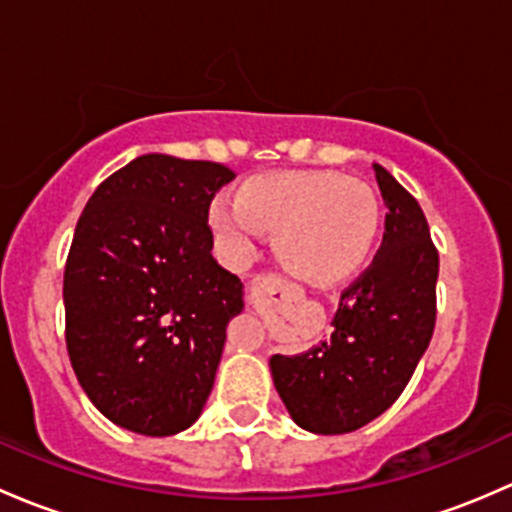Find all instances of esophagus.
I'll use <instances>...</instances> for the list:
<instances>
[{"label": "esophagus", "instance_id": "esophagus-1", "mask_svg": "<svg viewBox=\"0 0 512 512\" xmlns=\"http://www.w3.org/2000/svg\"><path fill=\"white\" fill-rule=\"evenodd\" d=\"M288 286L273 273H261L251 281V303H261V300L273 298V295H286Z\"/></svg>", "mask_w": 512, "mask_h": 512}]
</instances>
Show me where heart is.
<instances>
[{"label": "heart", "mask_w": 512, "mask_h": 512, "mask_svg": "<svg viewBox=\"0 0 512 512\" xmlns=\"http://www.w3.org/2000/svg\"><path fill=\"white\" fill-rule=\"evenodd\" d=\"M377 194L325 170L263 172L217 199L209 226L231 261H249L261 234H276V258L293 278L328 288L355 276L379 236Z\"/></svg>", "instance_id": "b5f03b06"}]
</instances>
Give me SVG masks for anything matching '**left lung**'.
Masks as SVG:
<instances>
[{"label": "left lung", "mask_w": 512, "mask_h": 512, "mask_svg": "<svg viewBox=\"0 0 512 512\" xmlns=\"http://www.w3.org/2000/svg\"><path fill=\"white\" fill-rule=\"evenodd\" d=\"M384 236L372 266L345 288L333 335L300 355H273L271 374L295 424L347 434L387 412L419 365L436 325L439 251L419 202L374 165Z\"/></svg>", "instance_id": "obj_1"}]
</instances>
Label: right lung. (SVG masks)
I'll use <instances>...</instances> for the list:
<instances>
[{
    "instance_id": "right-lung-1",
    "label": "right lung",
    "mask_w": 512,
    "mask_h": 512,
    "mask_svg": "<svg viewBox=\"0 0 512 512\" xmlns=\"http://www.w3.org/2000/svg\"><path fill=\"white\" fill-rule=\"evenodd\" d=\"M234 170L135 157L98 184L63 271L66 347L96 409L142 436L202 414L244 286L212 256L209 204Z\"/></svg>"
}]
</instances>
